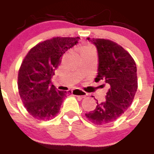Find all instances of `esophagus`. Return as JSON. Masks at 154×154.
Here are the masks:
<instances>
[{
    "label": "esophagus",
    "mask_w": 154,
    "mask_h": 154,
    "mask_svg": "<svg viewBox=\"0 0 154 154\" xmlns=\"http://www.w3.org/2000/svg\"><path fill=\"white\" fill-rule=\"evenodd\" d=\"M72 94L73 95H75V96H82V98H85L87 96V93L85 92V91L82 90V89H74V90H72Z\"/></svg>",
    "instance_id": "1"
}]
</instances>
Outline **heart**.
Masks as SVG:
<instances>
[{
    "instance_id": "obj_1",
    "label": "heart",
    "mask_w": 154,
    "mask_h": 154,
    "mask_svg": "<svg viewBox=\"0 0 154 154\" xmlns=\"http://www.w3.org/2000/svg\"><path fill=\"white\" fill-rule=\"evenodd\" d=\"M94 48L92 47L91 45H82L81 47L79 48V52L80 54L82 53H84L85 51H90V50H93Z\"/></svg>"
}]
</instances>
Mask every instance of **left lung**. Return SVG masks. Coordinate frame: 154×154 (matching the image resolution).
I'll return each instance as SVG.
<instances>
[{"instance_id": "1", "label": "left lung", "mask_w": 154, "mask_h": 154, "mask_svg": "<svg viewBox=\"0 0 154 154\" xmlns=\"http://www.w3.org/2000/svg\"><path fill=\"white\" fill-rule=\"evenodd\" d=\"M87 39L97 48L99 65L95 82L109 84L106 101L85 113L92 123L103 125L118 119L130 106L137 90V66L131 55L116 42L103 38Z\"/></svg>"}]
</instances>
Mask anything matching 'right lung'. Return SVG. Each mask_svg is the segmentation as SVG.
<instances>
[{"label":"right lung","instance_id":"1","mask_svg":"<svg viewBox=\"0 0 154 154\" xmlns=\"http://www.w3.org/2000/svg\"><path fill=\"white\" fill-rule=\"evenodd\" d=\"M79 37H56L36 45L28 51L18 72L19 95L28 113L39 120L52 119L59 112L65 91L57 90L51 78L66 51Z\"/></svg>","mask_w":154,"mask_h":154}]
</instances>
